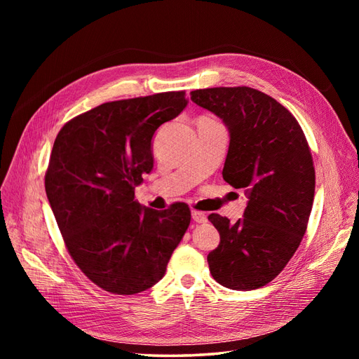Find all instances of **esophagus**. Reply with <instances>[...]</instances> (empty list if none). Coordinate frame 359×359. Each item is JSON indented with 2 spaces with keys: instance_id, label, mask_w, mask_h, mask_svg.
<instances>
[{
  "instance_id": "obj_1",
  "label": "esophagus",
  "mask_w": 359,
  "mask_h": 359,
  "mask_svg": "<svg viewBox=\"0 0 359 359\" xmlns=\"http://www.w3.org/2000/svg\"><path fill=\"white\" fill-rule=\"evenodd\" d=\"M191 219H193V222H196V223H205L206 220H208V219H206L205 212L196 211V210L191 211Z\"/></svg>"
}]
</instances>
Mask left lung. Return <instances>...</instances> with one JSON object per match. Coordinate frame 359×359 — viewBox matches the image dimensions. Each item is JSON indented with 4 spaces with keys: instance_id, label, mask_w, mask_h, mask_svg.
Here are the masks:
<instances>
[{
    "instance_id": "8db88e82",
    "label": "left lung",
    "mask_w": 359,
    "mask_h": 359,
    "mask_svg": "<svg viewBox=\"0 0 359 359\" xmlns=\"http://www.w3.org/2000/svg\"><path fill=\"white\" fill-rule=\"evenodd\" d=\"M190 95L229 128L223 180L248 194L236 223L208 215L220 233L206 257L210 273L224 287L259 289L283 271L307 231L316 181L309 142L297 118L262 91L217 86Z\"/></svg>"
}]
</instances>
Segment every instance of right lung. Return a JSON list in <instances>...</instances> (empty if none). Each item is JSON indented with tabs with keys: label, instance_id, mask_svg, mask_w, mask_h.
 Instances as JSON below:
<instances>
[{
	"label": "right lung",
	"instance_id": "add662e5",
	"mask_svg": "<svg viewBox=\"0 0 359 359\" xmlns=\"http://www.w3.org/2000/svg\"><path fill=\"white\" fill-rule=\"evenodd\" d=\"M186 104V91L107 102L72 118L53 142L45 175L50 208L74 264L106 292L154 286L190 224L187 203L156 211L135 199L153 169L154 132Z\"/></svg>",
	"mask_w": 359,
	"mask_h": 359
}]
</instances>
